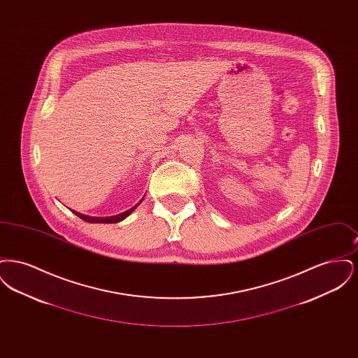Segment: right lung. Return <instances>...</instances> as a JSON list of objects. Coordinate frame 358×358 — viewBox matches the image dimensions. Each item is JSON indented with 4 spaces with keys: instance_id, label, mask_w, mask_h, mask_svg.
<instances>
[{
    "instance_id": "1",
    "label": "right lung",
    "mask_w": 358,
    "mask_h": 358,
    "mask_svg": "<svg viewBox=\"0 0 358 358\" xmlns=\"http://www.w3.org/2000/svg\"><path fill=\"white\" fill-rule=\"evenodd\" d=\"M142 201V200H141ZM139 201V203H141ZM138 203V204H139ZM136 204V205H138ZM136 206H133V208H130V209H127L126 212H122L120 215H115V216H110V217H91V216H85V215H82V213H79V212H73L78 217H80L82 220H85L87 222H118L120 220H123L124 217H127L134 209L136 208Z\"/></svg>"
}]
</instances>
